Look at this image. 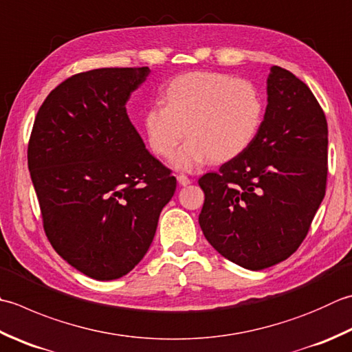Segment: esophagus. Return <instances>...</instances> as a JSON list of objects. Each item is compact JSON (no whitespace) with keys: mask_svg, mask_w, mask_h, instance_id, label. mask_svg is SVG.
<instances>
[{"mask_svg":"<svg viewBox=\"0 0 352 352\" xmlns=\"http://www.w3.org/2000/svg\"><path fill=\"white\" fill-rule=\"evenodd\" d=\"M177 182L180 183L182 186H188L189 183H190V180H189V177L188 175H184V174H180V175H177Z\"/></svg>","mask_w":352,"mask_h":352,"instance_id":"34e87169","label":"esophagus"}]
</instances>
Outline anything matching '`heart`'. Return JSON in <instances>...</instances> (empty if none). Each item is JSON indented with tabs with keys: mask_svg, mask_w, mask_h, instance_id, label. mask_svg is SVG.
<instances>
[{
	"mask_svg": "<svg viewBox=\"0 0 352 352\" xmlns=\"http://www.w3.org/2000/svg\"><path fill=\"white\" fill-rule=\"evenodd\" d=\"M163 102L154 103L143 116L151 149L168 157L186 133L189 137L172 155L177 169H194L233 160L250 146L264 117V98L247 80L215 72L177 76L163 91Z\"/></svg>",
	"mask_w": 352,
	"mask_h": 352,
	"instance_id": "b5f03b06",
	"label": "heart"
}]
</instances>
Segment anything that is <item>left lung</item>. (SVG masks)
I'll list each match as a JSON object with an SVG mask.
<instances>
[{
	"label": "left lung",
	"mask_w": 352,
	"mask_h": 352,
	"mask_svg": "<svg viewBox=\"0 0 352 352\" xmlns=\"http://www.w3.org/2000/svg\"><path fill=\"white\" fill-rule=\"evenodd\" d=\"M328 126L304 82L273 65L267 108L243 154L198 180V223L226 259L263 270L298 250L325 197Z\"/></svg>",
	"instance_id": "1"
}]
</instances>
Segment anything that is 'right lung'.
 Segmentation results:
<instances>
[{
	"label": "right lung",
	"mask_w": 352,
	"mask_h": 352,
	"mask_svg": "<svg viewBox=\"0 0 352 352\" xmlns=\"http://www.w3.org/2000/svg\"><path fill=\"white\" fill-rule=\"evenodd\" d=\"M149 73L74 74L34 119L27 160L45 235L62 259L98 280L119 279L140 263L177 188L126 114Z\"/></svg>",
	"instance_id": "1"
}]
</instances>
